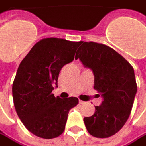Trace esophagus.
<instances>
[{
	"label": "esophagus",
	"instance_id": "esophagus-1",
	"mask_svg": "<svg viewBox=\"0 0 146 146\" xmlns=\"http://www.w3.org/2000/svg\"><path fill=\"white\" fill-rule=\"evenodd\" d=\"M79 104H80V105H84V104H86V102H85V101H83V100H80Z\"/></svg>",
	"mask_w": 146,
	"mask_h": 146
}]
</instances>
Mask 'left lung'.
<instances>
[{
	"label": "left lung",
	"mask_w": 146,
	"mask_h": 146,
	"mask_svg": "<svg viewBox=\"0 0 146 146\" xmlns=\"http://www.w3.org/2000/svg\"><path fill=\"white\" fill-rule=\"evenodd\" d=\"M75 59H79L95 76L94 89L102 96L95 113L84 117L87 131L97 138L116 134L130 116L137 91L134 69L113 49L96 42H81Z\"/></svg>",
	"instance_id": "8db88e82"
}]
</instances>
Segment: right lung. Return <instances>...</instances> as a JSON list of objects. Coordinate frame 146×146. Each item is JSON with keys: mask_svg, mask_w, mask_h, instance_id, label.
<instances>
[{"mask_svg": "<svg viewBox=\"0 0 146 146\" xmlns=\"http://www.w3.org/2000/svg\"><path fill=\"white\" fill-rule=\"evenodd\" d=\"M81 41L44 38L36 42L18 68L12 86L16 113L35 136L52 139L65 129L69 110L78 104L77 97H55L61 68L74 60Z\"/></svg>", "mask_w": 146, "mask_h": 146, "instance_id": "1", "label": "right lung"}]
</instances>
